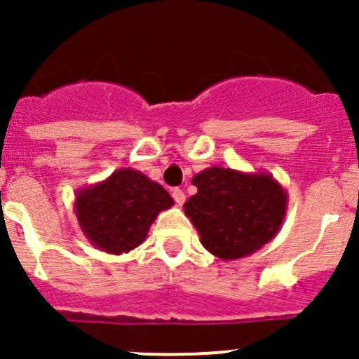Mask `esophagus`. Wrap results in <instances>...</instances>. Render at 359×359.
Here are the masks:
<instances>
[{
  "mask_svg": "<svg viewBox=\"0 0 359 359\" xmlns=\"http://www.w3.org/2000/svg\"><path fill=\"white\" fill-rule=\"evenodd\" d=\"M172 198H174V201H176L177 207H182L183 203H185V194H183L182 189H174L172 190Z\"/></svg>",
  "mask_w": 359,
  "mask_h": 359,
  "instance_id": "1",
  "label": "esophagus"
}]
</instances>
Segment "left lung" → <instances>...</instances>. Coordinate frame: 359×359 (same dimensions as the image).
<instances>
[{"label": "left lung", "mask_w": 359, "mask_h": 359, "mask_svg": "<svg viewBox=\"0 0 359 359\" xmlns=\"http://www.w3.org/2000/svg\"><path fill=\"white\" fill-rule=\"evenodd\" d=\"M198 192L183 205L199 241L221 261L243 259L273 239L287 212V192L269 172L208 167L192 177Z\"/></svg>", "instance_id": "1"}]
</instances>
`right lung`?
<instances>
[{
  "instance_id": "right-lung-1",
  "label": "right lung",
  "mask_w": 359,
  "mask_h": 359,
  "mask_svg": "<svg viewBox=\"0 0 359 359\" xmlns=\"http://www.w3.org/2000/svg\"><path fill=\"white\" fill-rule=\"evenodd\" d=\"M172 198L160 183L135 169H118L102 182L75 192L73 210L86 239L111 255L140 246L158 214Z\"/></svg>"
}]
</instances>
